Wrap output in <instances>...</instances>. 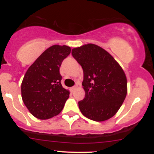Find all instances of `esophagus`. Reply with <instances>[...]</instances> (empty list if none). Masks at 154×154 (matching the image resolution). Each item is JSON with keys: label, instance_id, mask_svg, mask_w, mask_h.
Here are the masks:
<instances>
[{"label": "esophagus", "instance_id": "34e87169", "mask_svg": "<svg viewBox=\"0 0 154 154\" xmlns=\"http://www.w3.org/2000/svg\"><path fill=\"white\" fill-rule=\"evenodd\" d=\"M76 88H77V86H74V87H72L71 89H70V90H71L72 92H74V91H75V90L76 89Z\"/></svg>", "mask_w": 154, "mask_h": 154}]
</instances>
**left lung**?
<instances>
[{"mask_svg":"<svg viewBox=\"0 0 154 154\" xmlns=\"http://www.w3.org/2000/svg\"><path fill=\"white\" fill-rule=\"evenodd\" d=\"M72 54L84 74L85 96L78 103L80 111L95 122L110 119L122 105L128 93L122 68L109 53L95 44L73 48Z\"/></svg>","mask_w":154,"mask_h":154,"instance_id":"obj_1","label":"left lung"}]
</instances>
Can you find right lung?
<instances>
[{
	"mask_svg": "<svg viewBox=\"0 0 154 154\" xmlns=\"http://www.w3.org/2000/svg\"><path fill=\"white\" fill-rule=\"evenodd\" d=\"M70 53L71 48L66 45H52L35 60L24 75L22 98L35 117L48 119L62 111L69 91L61 85L59 69Z\"/></svg>",
	"mask_w": 154,
	"mask_h": 154,
	"instance_id": "obj_1",
	"label": "right lung"
}]
</instances>
